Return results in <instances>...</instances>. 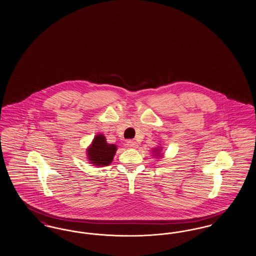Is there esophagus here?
Wrapping results in <instances>:
<instances>
[{
    "instance_id": "obj_1",
    "label": "esophagus",
    "mask_w": 256,
    "mask_h": 256,
    "mask_svg": "<svg viewBox=\"0 0 256 256\" xmlns=\"http://www.w3.org/2000/svg\"><path fill=\"white\" fill-rule=\"evenodd\" d=\"M126 146H128V148H137V143H136V141H134V140H128V141L126 142Z\"/></svg>"
}]
</instances>
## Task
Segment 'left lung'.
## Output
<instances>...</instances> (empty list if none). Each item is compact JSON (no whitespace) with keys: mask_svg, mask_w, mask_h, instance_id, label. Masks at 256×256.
Masks as SVG:
<instances>
[{"mask_svg":"<svg viewBox=\"0 0 256 256\" xmlns=\"http://www.w3.org/2000/svg\"><path fill=\"white\" fill-rule=\"evenodd\" d=\"M160 150H161V148H154V152H156V156H158V158H160Z\"/></svg>","mask_w":256,"mask_h":256,"instance_id":"obj_1","label":"left lung"}]
</instances>
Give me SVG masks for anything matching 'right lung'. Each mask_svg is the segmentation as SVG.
Instances as JSON below:
<instances>
[{
	"label": "right lung",
	"mask_w": 256,
	"mask_h": 256,
	"mask_svg": "<svg viewBox=\"0 0 256 256\" xmlns=\"http://www.w3.org/2000/svg\"><path fill=\"white\" fill-rule=\"evenodd\" d=\"M116 150V145L108 144L104 134H98L87 148L86 154L91 164L95 166H108L112 162Z\"/></svg>",
	"instance_id": "right-lung-1"
}]
</instances>
